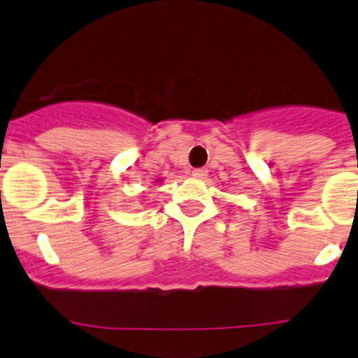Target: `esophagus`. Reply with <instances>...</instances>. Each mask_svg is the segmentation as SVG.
Returning <instances> with one entry per match:
<instances>
[{
  "label": "esophagus",
  "instance_id": "esophagus-1",
  "mask_svg": "<svg viewBox=\"0 0 358 358\" xmlns=\"http://www.w3.org/2000/svg\"><path fill=\"white\" fill-rule=\"evenodd\" d=\"M192 176L197 177V179H204V177L208 176V170H204V169H194V170H192Z\"/></svg>",
  "mask_w": 358,
  "mask_h": 358
}]
</instances>
